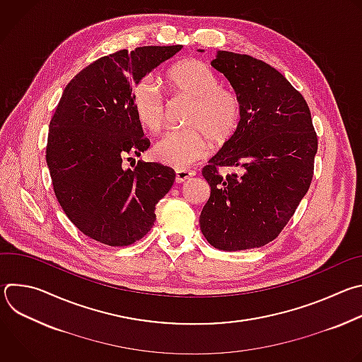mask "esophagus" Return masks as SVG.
Wrapping results in <instances>:
<instances>
[{"label": "esophagus", "instance_id": "esophagus-1", "mask_svg": "<svg viewBox=\"0 0 362 362\" xmlns=\"http://www.w3.org/2000/svg\"><path fill=\"white\" fill-rule=\"evenodd\" d=\"M192 176H194L193 170H186V169H177L176 170V183H183L187 179H190Z\"/></svg>", "mask_w": 362, "mask_h": 362}]
</instances>
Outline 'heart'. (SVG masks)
Instances as JSON below:
<instances>
[{
  "instance_id": "heart-1",
  "label": "heart",
  "mask_w": 362,
  "mask_h": 362,
  "mask_svg": "<svg viewBox=\"0 0 362 362\" xmlns=\"http://www.w3.org/2000/svg\"><path fill=\"white\" fill-rule=\"evenodd\" d=\"M169 88L192 98L187 110V129L166 133L153 147L159 162L185 169L208 153V139L221 146L236 133L242 103L230 87L221 86L216 73L199 60H183L169 69L165 76ZM132 107L139 123L148 132L158 133L166 119V103L159 84L150 77L140 80L132 91Z\"/></svg>"
}]
</instances>
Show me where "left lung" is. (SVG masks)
<instances>
[{
    "label": "left lung",
    "mask_w": 362,
    "mask_h": 362,
    "mask_svg": "<svg viewBox=\"0 0 362 362\" xmlns=\"http://www.w3.org/2000/svg\"><path fill=\"white\" fill-rule=\"evenodd\" d=\"M212 66L239 95L242 117L202 170L211 197L200 230L221 250L261 247L281 233L306 194L318 137L305 98L278 70L230 51H218ZM221 167L231 173L222 177Z\"/></svg>",
    "instance_id": "1"
}]
</instances>
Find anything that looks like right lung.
<instances>
[{
	"mask_svg": "<svg viewBox=\"0 0 362 362\" xmlns=\"http://www.w3.org/2000/svg\"><path fill=\"white\" fill-rule=\"evenodd\" d=\"M182 45L120 49L83 69L64 88L49 122L45 160L67 218L88 238L109 246L141 239L156 221V204L176 173L140 156L150 141L132 107V91Z\"/></svg>",
	"mask_w": 362,
	"mask_h": 362,
	"instance_id": "1",
	"label": "right lung"
}]
</instances>
